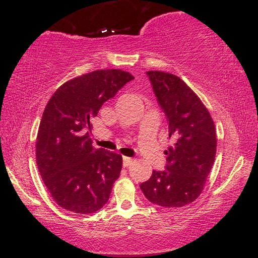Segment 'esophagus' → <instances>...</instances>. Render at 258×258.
Segmentation results:
<instances>
[{
  "instance_id": "esophagus-1",
  "label": "esophagus",
  "mask_w": 258,
  "mask_h": 258,
  "mask_svg": "<svg viewBox=\"0 0 258 258\" xmlns=\"http://www.w3.org/2000/svg\"><path fill=\"white\" fill-rule=\"evenodd\" d=\"M133 160L131 158H127V156H123V166L125 167H128L130 165L132 164Z\"/></svg>"
}]
</instances>
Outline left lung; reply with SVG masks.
Segmentation results:
<instances>
[{"instance_id": "left-lung-1", "label": "left lung", "mask_w": 258, "mask_h": 258, "mask_svg": "<svg viewBox=\"0 0 258 258\" xmlns=\"http://www.w3.org/2000/svg\"><path fill=\"white\" fill-rule=\"evenodd\" d=\"M147 76L174 144L165 152V170H154L139 186L150 203L182 207L201 194L214 165L217 147L214 121L199 97L178 76L156 70L147 72Z\"/></svg>"}]
</instances>
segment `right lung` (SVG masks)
<instances>
[{"mask_svg": "<svg viewBox=\"0 0 258 258\" xmlns=\"http://www.w3.org/2000/svg\"><path fill=\"white\" fill-rule=\"evenodd\" d=\"M133 79L117 69L92 72L61 85L44 108L37 167L51 197L68 211L93 214L108 203L122 156L92 146L91 120Z\"/></svg>", "mask_w": 258, "mask_h": 258, "instance_id": "add662e5", "label": "right lung"}]
</instances>
